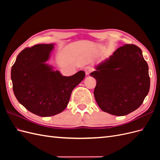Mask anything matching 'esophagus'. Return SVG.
Masks as SVG:
<instances>
[{
    "instance_id": "esophagus-1",
    "label": "esophagus",
    "mask_w": 160,
    "mask_h": 160,
    "mask_svg": "<svg viewBox=\"0 0 160 160\" xmlns=\"http://www.w3.org/2000/svg\"><path fill=\"white\" fill-rule=\"evenodd\" d=\"M85 73H86V75H89L91 72L93 71V67H90V66H89V67H87L86 68H85Z\"/></svg>"
}]
</instances>
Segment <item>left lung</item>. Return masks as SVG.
I'll return each instance as SVG.
<instances>
[{
  "label": "left lung",
  "mask_w": 160,
  "mask_h": 160,
  "mask_svg": "<svg viewBox=\"0 0 160 160\" xmlns=\"http://www.w3.org/2000/svg\"><path fill=\"white\" fill-rule=\"evenodd\" d=\"M96 79L95 99L105 112L128 115L140 107L149 93L148 65L135 45L119 47L90 74Z\"/></svg>",
  "instance_id": "8db88e82"
}]
</instances>
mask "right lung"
I'll return each instance as SVG.
<instances>
[{"label": "right lung", "instance_id": "obj_1", "mask_svg": "<svg viewBox=\"0 0 160 160\" xmlns=\"http://www.w3.org/2000/svg\"><path fill=\"white\" fill-rule=\"evenodd\" d=\"M52 44L27 47L18 55L11 69L14 94L30 112L49 117L62 112L67 106L72 91L83 80V71L70 77L62 76L45 63Z\"/></svg>", "mask_w": 160, "mask_h": 160}]
</instances>
